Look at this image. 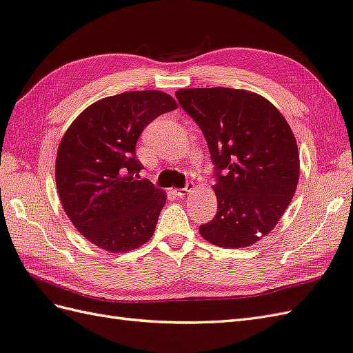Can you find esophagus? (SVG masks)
<instances>
[{"label":"esophagus","mask_w":353,"mask_h":353,"mask_svg":"<svg viewBox=\"0 0 353 353\" xmlns=\"http://www.w3.org/2000/svg\"><path fill=\"white\" fill-rule=\"evenodd\" d=\"M195 189V185L191 182V183H188L185 188H182V189H176V195L177 196H185L186 194H189V192H192Z\"/></svg>","instance_id":"34e87169"}]
</instances>
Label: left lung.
<instances>
[{
    "instance_id": "obj_1",
    "label": "left lung",
    "mask_w": 353,
    "mask_h": 353,
    "mask_svg": "<svg viewBox=\"0 0 353 353\" xmlns=\"http://www.w3.org/2000/svg\"><path fill=\"white\" fill-rule=\"evenodd\" d=\"M216 165L214 218L200 227L212 245L248 248L265 237L296 191L300 155L291 126L267 98L245 89H179Z\"/></svg>"
}]
</instances>
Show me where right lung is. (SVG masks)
Wrapping results in <instances>:
<instances>
[{"label": "right lung", "mask_w": 353, "mask_h": 353, "mask_svg": "<svg viewBox=\"0 0 353 353\" xmlns=\"http://www.w3.org/2000/svg\"><path fill=\"white\" fill-rule=\"evenodd\" d=\"M177 103L161 90H132L90 104L68 126L55 164L64 212L82 236L110 254L143 246L167 194L140 180L135 144L144 126Z\"/></svg>", "instance_id": "right-lung-1"}]
</instances>
